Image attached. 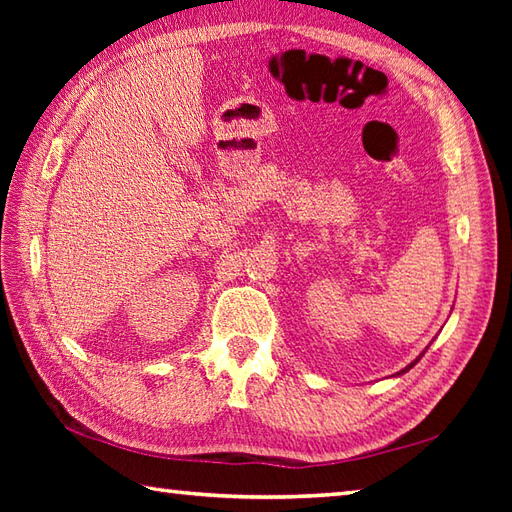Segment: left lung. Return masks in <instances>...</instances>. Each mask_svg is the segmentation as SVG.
Listing matches in <instances>:
<instances>
[{"instance_id": "8db88e82", "label": "left lung", "mask_w": 512, "mask_h": 512, "mask_svg": "<svg viewBox=\"0 0 512 512\" xmlns=\"http://www.w3.org/2000/svg\"><path fill=\"white\" fill-rule=\"evenodd\" d=\"M424 352H427V350H424ZM424 352H422V354H420V356H418V358H416V361H413V363H409V365H407V367H405V369H400V372H398V374H394V376H400V374H405V372H409V369H411V367H413V365H416V363H418V361H420V358H422V356H424Z\"/></svg>"}]
</instances>
